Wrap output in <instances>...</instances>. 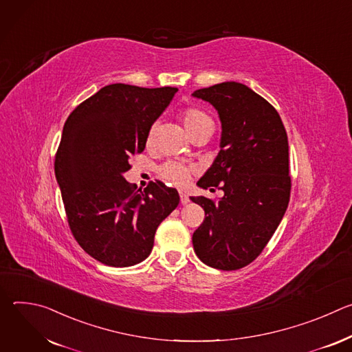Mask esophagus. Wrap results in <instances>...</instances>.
Here are the masks:
<instances>
[{
    "label": "esophagus",
    "instance_id": "1",
    "mask_svg": "<svg viewBox=\"0 0 352 352\" xmlns=\"http://www.w3.org/2000/svg\"><path fill=\"white\" fill-rule=\"evenodd\" d=\"M179 197H181V204L182 205H188L189 204V196L184 192H179Z\"/></svg>",
    "mask_w": 352,
    "mask_h": 352
}]
</instances>
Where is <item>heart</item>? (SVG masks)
<instances>
[{
    "label": "heart",
    "mask_w": 352,
    "mask_h": 352,
    "mask_svg": "<svg viewBox=\"0 0 352 352\" xmlns=\"http://www.w3.org/2000/svg\"><path fill=\"white\" fill-rule=\"evenodd\" d=\"M181 121H182L186 132L189 133V136L195 135L200 129H204L206 125L213 124L210 117H208L205 113H202L197 109H186L185 111H182ZM153 138H155V132H153V129H150L146 136V146H152ZM190 174H192L190 167L179 164V163H173V162L166 163L160 168V175L177 186L186 185L190 178Z\"/></svg>",
    "instance_id": "b5f03b06"
}]
</instances>
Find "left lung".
<instances>
[{
  "instance_id": "8db88e82",
  "label": "left lung",
  "mask_w": 352,
  "mask_h": 352,
  "mask_svg": "<svg viewBox=\"0 0 352 352\" xmlns=\"http://www.w3.org/2000/svg\"><path fill=\"white\" fill-rule=\"evenodd\" d=\"M210 103L221 122L220 152L197 186L224 196L219 202L192 196L205 221L192 235L195 254L219 270H236L254 262L270 241L287 210L291 178L288 138L276 109L239 82L195 90Z\"/></svg>"
}]
</instances>
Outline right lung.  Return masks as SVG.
Returning <instances> with one entry per match:
<instances>
[{"label": "right lung", "mask_w": 352, "mask_h": 352, "mask_svg": "<svg viewBox=\"0 0 352 352\" xmlns=\"http://www.w3.org/2000/svg\"><path fill=\"white\" fill-rule=\"evenodd\" d=\"M177 91L113 83L65 121L56 178L75 239L103 265L128 267L144 261L159 224L179 204L177 189L160 181L135 190L124 178L131 157L143 152L150 128Z\"/></svg>", "instance_id": "add662e5"}]
</instances>
